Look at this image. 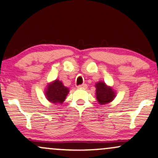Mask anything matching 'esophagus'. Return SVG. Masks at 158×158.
Wrapping results in <instances>:
<instances>
[{"label":"esophagus","instance_id":"obj_1","mask_svg":"<svg viewBox=\"0 0 158 158\" xmlns=\"http://www.w3.org/2000/svg\"><path fill=\"white\" fill-rule=\"evenodd\" d=\"M87 87V85H85V84H83V85H80L78 86V88L79 89H86Z\"/></svg>","mask_w":158,"mask_h":158}]
</instances>
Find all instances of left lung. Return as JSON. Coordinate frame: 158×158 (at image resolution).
Instances as JSON below:
<instances>
[{"mask_svg":"<svg viewBox=\"0 0 158 158\" xmlns=\"http://www.w3.org/2000/svg\"><path fill=\"white\" fill-rule=\"evenodd\" d=\"M96 96L98 103L101 105L107 104L113 102L116 96V92L113 87L109 86L103 81L96 83Z\"/></svg>","mask_w":158,"mask_h":158,"instance_id":"left-lung-1","label":"left lung"}]
</instances>
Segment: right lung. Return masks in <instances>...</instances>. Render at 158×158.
I'll return each instance as SVG.
<instances>
[{"instance_id":"obj_1","label":"right lung","mask_w":158,"mask_h":158,"mask_svg":"<svg viewBox=\"0 0 158 158\" xmlns=\"http://www.w3.org/2000/svg\"><path fill=\"white\" fill-rule=\"evenodd\" d=\"M69 93V89L59 79H55L47 85L45 89V95L47 100L52 104H62Z\"/></svg>"}]
</instances>
